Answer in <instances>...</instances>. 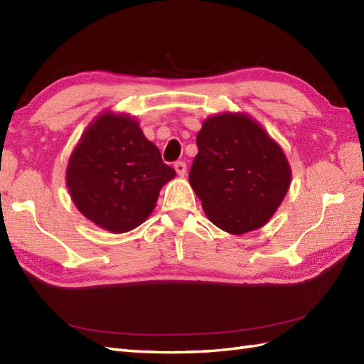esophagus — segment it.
<instances>
[{
    "label": "esophagus",
    "instance_id": "obj_1",
    "mask_svg": "<svg viewBox=\"0 0 364 364\" xmlns=\"http://www.w3.org/2000/svg\"><path fill=\"white\" fill-rule=\"evenodd\" d=\"M175 170H176V173L180 175V176L186 175V162H183V161L175 162Z\"/></svg>",
    "mask_w": 364,
    "mask_h": 364
}]
</instances>
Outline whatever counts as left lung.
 <instances>
[{
    "label": "left lung",
    "instance_id": "left-lung-1",
    "mask_svg": "<svg viewBox=\"0 0 364 364\" xmlns=\"http://www.w3.org/2000/svg\"><path fill=\"white\" fill-rule=\"evenodd\" d=\"M197 146L189 183L208 219L230 235L264 227L291 184L282 146L244 112L208 117Z\"/></svg>",
    "mask_w": 364,
    "mask_h": 364
}]
</instances>
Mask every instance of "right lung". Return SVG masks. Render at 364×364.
<instances>
[{
	"label": "right lung",
	"instance_id": "1",
	"mask_svg": "<svg viewBox=\"0 0 364 364\" xmlns=\"http://www.w3.org/2000/svg\"><path fill=\"white\" fill-rule=\"evenodd\" d=\"M175 175L134 117L106 111L76 144L65 183L84 218L119 235L150 218L161 188Z\"/></svg>",
	"mask_w": 364,
	"mask_h": 364
}]
</instances>
